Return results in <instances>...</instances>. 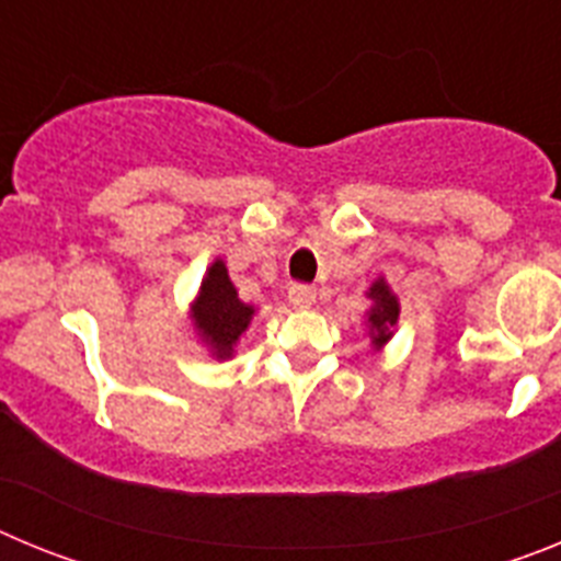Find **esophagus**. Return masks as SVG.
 Returning a JSON list of instances; mask_svg holds the SVG:
<instances>
[{
    "mask_svg": "<svg viewBox=\"0 0 561 561\" xmlns=\"http://www.w3.org/2000/svg\"><path fill=\"white\" fill-rule=\"evenodd\" d=\"M314 300H317V291L311 289V286L297 284L289 289V304L295 306V309H311V306H314Z\"/></svg>",
    "mask_w": 561,
    "mask_h": 561,
    "instance_id": "34e87169",
    "label": "esophagus"
}]
</instances>
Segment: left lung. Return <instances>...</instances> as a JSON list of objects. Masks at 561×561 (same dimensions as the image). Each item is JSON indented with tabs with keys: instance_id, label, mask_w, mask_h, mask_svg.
Returning <instances> with one entry per match:
<instances>
[{
	"instance_id": "8db88e82",
	"label": "left lung",
	"mask_w": 561,
	"mask_h": 561,
	"mask_svg": "<svg viewBox=\"0 0 561 561\" xmlns=\"http://www.w3.org/2000/svg\"><path fill=\"white\" fill-rule=\"evenodd\" d=\"M365 297L370 300V309L365 311V325H368L370 345H374L376 351H381L390 340H393L396 325H399V314H401L399 295L390 289L385 275H379L374 284L368 286Z\"/></svg>"
}]
</instances>
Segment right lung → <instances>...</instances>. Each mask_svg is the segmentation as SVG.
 <instances>
[{
	"mask_svg": "<svg viewBox=\"0 0 561 561\" xmlns=\"http://www.w3.org/2000/svg\"><path fill=\"white\" fill-rule=\"evenodd\" d=\"M252 317H255V306L244 304L238 297L236 284L227 275V264L221 257H216L207 266L199 291H196L191 311H187L193 334L199 336L213 359H232L241 334L250 329Z\"/></svg>",
	"mask_w": 561,
	"mask_h": 561,
	"instance_id": "1",
	"label": "right lung"
}]
</instances>
